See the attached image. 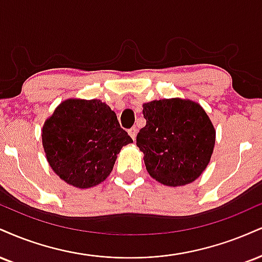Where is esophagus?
<instances>
[{"label":"esophagus","instance_id":"obj_1","mask_svg":"<svg viewBox=\"0 0 262 262\" xmlns=\"http://www.w3.org/2000/svg\"><path fill=\"white\" fill-rule=\"evenodd\" d=\"M128 133H129V135H130V137H132V139L135 140V137H137V128L132 127L130 129H128Z\"/></svg>","mask_w":262,"mask_h":262}]
</instances>
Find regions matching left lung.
Instances as JSON below:
<instances>
[{"label":"left lung","mask_w":262,"mask_h":262,"mask_svg":"<svg viewBox=\"0 0 262 262\" xmlns=\"http://www.w3.org/2000/svg\"><path fill=\"white\" fill-rule=\"evenodd\" d=\"M146 124L137 135L149 174L169 187L194 182L209 165L216 132L203 107L163 99L143 105Z\"/></svg>","instance_id":"left-lung-1"}]
</instances>
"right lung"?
<instances>
[{
  "label": "right lung",
  "mask_w": 262,
  "mask_h": 262,
  "mask_svg": "<svg viewBox=\"0 0 262 262\" xmlns=\"http://www.w3.org/2000/svg\"><path fill=\"white\" fill-rule=\"evenodd\" d=\"M133 143L116 113L100 100H66L42 128V146L51 168L77 188L108 177L122 146Z\"/></svg>",
  "instance_id": "right-lung-1"
}]
</instances>
